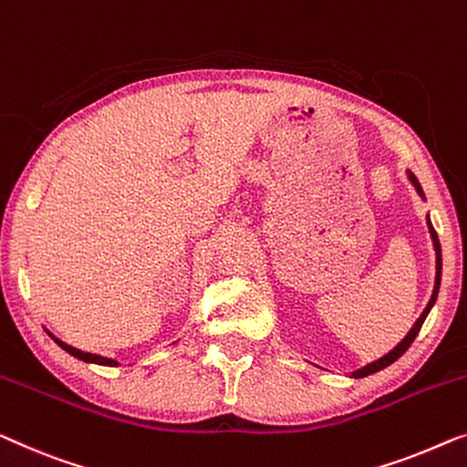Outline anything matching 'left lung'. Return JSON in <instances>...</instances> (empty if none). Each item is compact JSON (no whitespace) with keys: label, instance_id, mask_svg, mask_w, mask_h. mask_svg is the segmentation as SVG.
Wrapping results in <instances>:
<instances>
[{"label":"left lung","instance_id":"8db88e82","mask_svg":"<svg viewBox=\"0 0 467 467\" xmlns=\"http://www.w3.org/2000/svg\"><path fill=\"white\" fill-rule=\"evenodd\" d=\"M407 177H409V181H410V185L415 187V192L419 193V198L425 200V193H423L421 185H419V181H417L415 174H413V172H407ZM428 229H430L431 242H434V250H436V280H434V290H431L430 303H428V306H425L423 314L417 317V322L413 324V328L409 330L407 337H404V339H402L400 343H398V346H396L394 349L388 351V354H385V356H381L379 360H375V362L367 364V367L354 370V373L349 375V377H354V379H362V377L373 375V373H377V370H383L385 367H389L391 362H396L398 358H400V356L404 354V351H407V349L410 348V343L415 341V337L419 335V330H421L425 317H428V314H430V309L434 307V303H436V299H438V290H441V278H442V253H441V242H438V235H436V232H434V225H431V221H430V214H428Z\"/></svg>","mask_w":467,"mask_h":467}]
</instances>
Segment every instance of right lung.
Returning <instances> with one entry per match:
<instances>
[{"label":"right lung","instance_id":"1","mask_svg":"<svg viewBox=\"0 0 467 467\" xmlns=\"http://www.w3.org/2000/svg\"><path fill=\"white\" fill-rule=\"evenodd\" d=\"M46 333L52 337L54 343H57L58 348H63L67 354H71L73 358H78V360H84L88 364H100V367H119V362L113 360V358H107V356H100V354H90V351H82V349L73 348V346H69V343L60 341L58 337H54L48 328H46Z\"/></svg>","mask_w":467,"mask_h":467}]
</instances>
